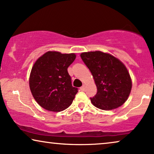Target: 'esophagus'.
<instances>
[{
  "instance_id": "obj_1",
  "label": "esophagus",
  "mask_w": 154,
  "mask_h": 154,
  "mask_svg": "<svg viewBox=\"0 0 154 154\" xmlns=\"http://www.w3.org/2000/svg\"><path fill=\"white\" fill-rule=\"evenodd\" d=\"M80 89H81V90H82V91H84V90H85V85H83V86H82V87H81V88H80Z\"/></svg>"
}]
</instances>
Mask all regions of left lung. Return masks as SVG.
Listing matches in <instances>:
<instances>
[{"instance_id":"obj_1","label":"left lung","mask_w":154,"mask_h":154,"mask_svg":"<svg viewBox=\"0 0 154 154\" xmlns=\"http://www.w3.org/2000/svg\"><path fill=\"white\" fill-rule=\"evenodd\" d=\"M81 57L94 78L97 92L92 104L102 110H112L123 105L132 88L130 73L119 59L101 51L83 52Z\"/></svg>"}]
</instances>
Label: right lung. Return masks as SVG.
<instances>
[{"mask_svg": "<svg viewBox=\"0 0 154 154\" xmlns=\"http://www.w3.org/2000/svg\"><path fill=\"white\" fill-rule=\"evenodd\" d=\"M75 57L74 53L48 51L33 64L29 87L33 98L43 109L59 112L72 104L78 88L72 86L67 69Z\"/></svg>", "mask_w": 154, "mask_h": 154, "instance_id": "1", "label": "right lung"}]
</instances>
